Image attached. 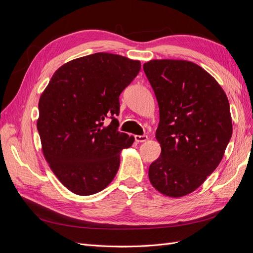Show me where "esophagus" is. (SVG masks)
Wrapping results in <instances>:
<instances>
[{
	"instance_id": "esophagus-1",
	"label": "esophagus",
	"mask_w": 253,
	"mask_h": 253,
	"mask_svg": "<svg viewBox=\"0 0 253 253\" xmlns=\"http://www.w3.org/2000/svg\"><path fill=\"white\" fill-rule=\"evenodd\" d=\"M148 139H149V137L148 136H145V135H136L135 136V140L137 141V142H145V141H148Z\"/></svg>"
}]
</instances>
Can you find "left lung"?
Segmentation results:
<instances>
[{"label":"left lung","mask_w":253,"mask_h":253,"mask_svg":"<svg viewBox=\"0 0 253 253\" xmlns=\"http://www.w3.org/2000/svg\"><path fill=\"white\" fill-rule=\"evenodd\" d=\"M143 71L159 106L160 156L149 178L160 193L193 192L216 169L232 135L224 89L204 68L186 60H151Z\"/></svg>","instance_id":"obj_1"}]
</instances>
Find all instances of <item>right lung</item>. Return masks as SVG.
Instances as JSON below:
<instances>
[{
	"label": "right lung",
	"mask_w": 253,
	"mask_h": 253,
	"mask_svg": "<svg viewBox=\"0 0 253 253\" xmlns=\"http://www.w3.org/2000/svg\"><path fill=\"white\" fill-rule=\"evenodd\" d=\"M140 61L96 52L56 71L39 100L37 121L43 155L73 193L91 195L108 187L120 152L134 137L118 132L119 96L140 71ZM112 122L105 127L103 121Z\"/></svg>",
	"instance_id": "add662e5"
}]
</instances>
